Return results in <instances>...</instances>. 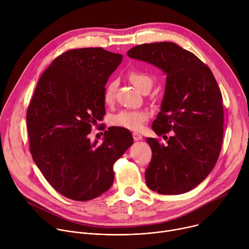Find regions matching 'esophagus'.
<instances>
[{
  "instance_id": "34e87169",
  "label": "esophagus",
  "mask_w": 249,
  "mask_h": 249,
  "mask_svg": "<svg viewBox=\"0 0 249 249\" xmlns=\"http://www.w3.org/2000/svg\"><path fill=\"white\" fill-rule=\"evenodd\" d=\"M142 138H143V136L138 134V133H133V139L134 141H139V140H142Z\"/></svg>"
}]
</instances>
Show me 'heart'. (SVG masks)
<instances>
[{
    "label": "heart",
    "mask_w": 249,
    "mask_h": 249,
    "mask_svg": "<svg viewBox=\"0 0 249 249\" xmlns=\"http://www.w3.org/2000/svg\"><path fill=\"white\" fill-rule=\"evenodd\" d=\"M128 78L130 82L140 90L142 91L148 87H152L153 80L152 78L146 74L133 71L128 74ZM116 89V82L111 81L108 85L105 87L103 93L104 102L110 105L114 101V92ZM148 119V113L145 110H122L115 114L112 117V124L117 127H121L130 131H140L143 127V124Z\"/></svg>",
    "instance_id": "obj_1"
}]
</instances>
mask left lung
<instances>
[{
    "mask_svg": "<svg viewBox=\"0 0 249 249\" xmlns=\"http://www.w3.org/2000/svg\"><path fill=\"white\" fill-rule=\"evenodd\" d=\"M127 55L150 63L166 75L160 111L152 128L173 135L165 145L147 138L153 153L146 183L159 194L177 195L201 183L214 168L224 136L223 97L210 68L173 42L146 43Z\"/></svg>",
    "mask_w": 249,
    "mask_h": 249,
    "instance_id": "left-lung-1",
    "label": "left lung"
}]
</instances>
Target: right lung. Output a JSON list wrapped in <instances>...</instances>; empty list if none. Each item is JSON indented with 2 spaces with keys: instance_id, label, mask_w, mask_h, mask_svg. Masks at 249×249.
<instances>
[{
  "instance_id": "add662e5",
  "label": "right lung",
  "mask_w": 249,
  "mask_h": 249,
  "mask_svg": "<svg viewBox=\"0 0 249 249\" xmlns=\"http://www.w3.org/2000/svg\"><path fill=\"white\" fill-rule=\"evenodd\" d=\"M122 55L101 47L66 51L44 71L26 113L30 153L50 185L63 196L89 201L107 191L114 162L133 144L121 127L88 137L105 114L103 93Z\"/></svg>"
}]
</instances>
